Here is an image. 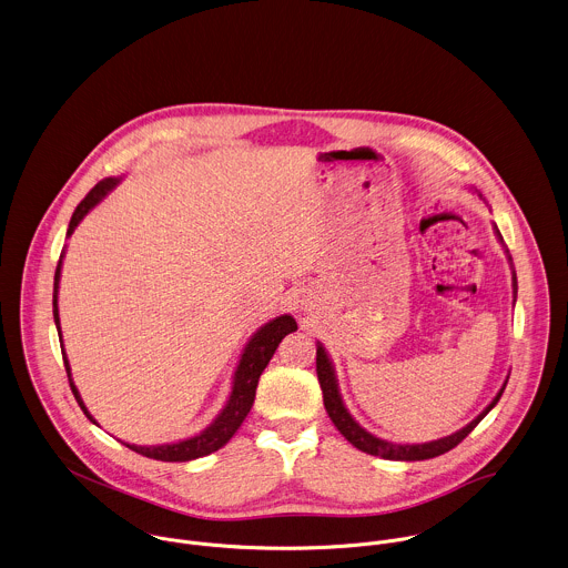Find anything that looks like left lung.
<instances>
[{
  "label": "left lung",
  "instance_id": "left-lung-1",
  "mask_svg": "<svg viewBox=\"0 0 568 568\" xmlns=\"http://www.w3.org/2000/svg\"><path fill=\"white\" fill-rule=\"evenodd\" d=\"M474 192L485 201V196H483L478 190H474ZM494 230H496L498 241H500L503 247H505V241H503L500 230H498L496 225H494ZM505 252H507V258H509V263H511V267H514V261H511V254H509L507 247H505ZM514 292L518 294V278H516V272H514ZM316 374H318V383H321V389H323L325 409H327L332 423L336 425V429H338L356 449H361V452H365V454H369V456H378V458H385V460H403V463L429 460V458L443 456V454L452 452L456 445H460V443L478 427V423L498 405V400H500V396H503V392H505V387H507V381H509V376H507V381H505V385L500 387V392L496 394V398L483 409V414H478V416H476L467 427H463L460 432H456V434H452V436H447V438H440V440L423 443V445H396V443L376 438L374 434H369L367 429H363V427L354 420V416L347 412V407H345V403H343V396H341V389H338V381H336L334 365H332V361H329V356H327V352H325V347H323L321 343H316Z\"/></svg>",
  "mask_w": 568,
  "mask_h": 568
}]
</instances>
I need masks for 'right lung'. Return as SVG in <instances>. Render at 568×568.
Returning a JSON list of instances; mask_svg holds the SVG:
<instances>
[{
  "instance_id": "obj_1",
  "label": "right lung",
  "mask_w": 568,
  "mask_h": 568,
  "mask_svg": "<svg viewBox=\"0 0 568 568\" xmlns=\"http://www.w3.org/2000/svg\"><path fill=\"white\" fill-rule=\"evenodd\" d=\"M121 179H103L99 181L88 194L85 199L74 207L72 212V219H70V225H68V232H65V239L72 236L74 227L83 221V216L97 205L103 201V196L116 187ZM63 254H65V247L61 250V256H59V263H57V270H54V290H52V316H54V325H57V334L61 336V327H59V307H57V298H59V278H61V261H63ZM298 325L296 321L290 316V314H283V316H276L272 318L270 323H265L261 329H256V334L247 341L243 354H241V361L236 365V372H234V378H232V392L227 396V403L225 407L221 409V414L203 429L199 432L196 436L192 438H185V440H179V443H170V445H150V447H141V445H130V443H123L128 449L145 456V458H152V460H161V463H187V460H196V458H203V456H210L214 452H219L221 447L227 445V440L236 434V429L243 425L245 416L250 414L252 409V403H254V396H256V385H258V378L263 374V369L267 367L270 358L274 356L278 343L296 332ZM63 345V341H59ZM61 356H63V365H65V374H68V381H70V389L81 407V412L85 414V418L97 425V420L92 418V414L88 412V407L83 405L81 396H79V389L74 387L72 383V374H70V363L65 358V352L61 349Z\"/></svg>"
}]
</instances>
